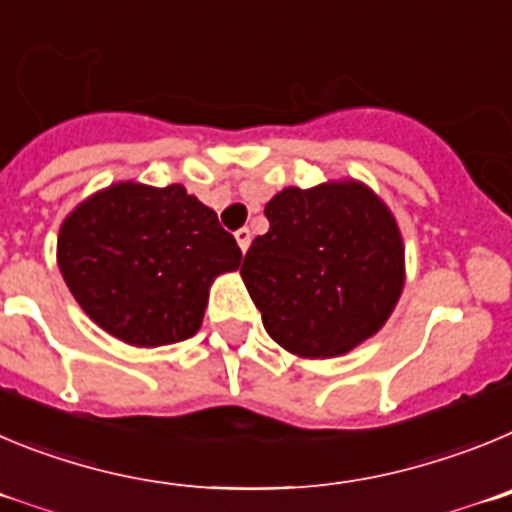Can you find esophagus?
<instances>
[{
  "mask_svg": "<svg viewBox=\"0 0 512 512\" xmlns=\"http://www.w3.org/2000/svg\"><path fill=\"white\" fill-rule=\"evenodd\" d=\"M234 237H237V245H239V250H242V252H247V247H250V242H252V234H250V229H247V227L237 229V232H234Z\"/></svg>",
  "mask_w": 512,
  "mask_h": 512,
  "instance_id": "esophagus-1",
  "label": "esophagus"
}]
</instances>
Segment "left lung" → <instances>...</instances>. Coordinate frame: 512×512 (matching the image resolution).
<instances>
[{"instance_id":"left-lung-1","label":"left lung","mask_w":512,"mask_h":512,"mask_svg":"<svg viewBox=\"0 0 512 512\" xmlns=\"http://www.w3.org/2000/svg\"><path fill=\"white\" fill-rule=\"evenodd\" d=\"M242 278L265 331L298 357H336L375 334L403 290V242L362 183L285 188L267 201Z\"/></svg>"}]
</instances>
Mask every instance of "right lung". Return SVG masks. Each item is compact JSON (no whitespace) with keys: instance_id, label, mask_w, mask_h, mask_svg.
I'll list each match as a JSON object with an SVG mask.
<instances>
[{"instance_id":"right-lung-1","label":"right lung","mask_w":512,"mask_h":512,"mask_svg":"<svg viewBox=\"0 0 512 512\" xmlns=\"http://www.w3.org/2000/svg\"><path fill=\"white\" fill-rule=\"evenodd\" d=\"M239 262L237 239L183 186H109L78 206L58 237V265L78 306L135 347L196 334L211 280Z\"/></svg>"}]
</instances>
